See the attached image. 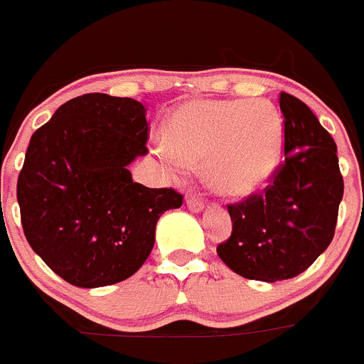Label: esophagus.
Masks as SVG:
<instances>
[{
  "label": "esophagus",
  "mask_w": 364,
  "mask_h": 364,
  "mask_svg": "<svg viewBox=\"0 0 364 364\" xmlns=\"http://www.w3.org/2000/svg\"><path fill=\"white\" fill-rule=\"evenodd\" d=\"M186 204H188V208L191 211H200L204 208V200H202V197L197 191L189 193L188 197H186Z\"/></svg>",
  "instance_id": "34e87169"
}]
</instances>
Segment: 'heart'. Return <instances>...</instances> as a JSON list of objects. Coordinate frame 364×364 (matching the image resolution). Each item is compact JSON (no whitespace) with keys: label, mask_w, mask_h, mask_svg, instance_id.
Wrapping results in <instances>:
<instances>
[{"label":"heart","mask_w":364,"mask_h":364,"mask_svg":"<svg viewBox=\"0 0 364 364\" xmlns=\"http://www.w3.org/2000/svg\"><path fill=\"white\" fill-rule=\"evenodd\" d=\"M169 142L156 154L173 167L204 166L210 184L226 197H246L268 184L281 160L284 124L264 98L197 100L167 125Z\"/></svg>","instance_id":"heart-1"}]
</instances>
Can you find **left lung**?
<instances>
[{
  "label": "left lung",
  "mask_w": 364,
  "mask_h": 364,
  "mask_svg": "<svg viewBox=\"0 0 364 364\" xmlns=\"http://www.w3.org/2000/svg\"><path fill=\"white\" fill-rule=\"evenodd\" d=\"M284 160L262 193L228 204L233 230L217 246L228 268L252 281L291 279L310 268L336 233L343 175L337 146L311 109L279 95Z\"/></svg>",
  "instance_id": "left-lung-1"
}]
</instances>
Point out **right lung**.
I'll return each mask as SVG.
<instances>
[{"instance_id": "add662e5", "label": "right lung", "mask_w": 364, "mask_h": 364, "mask_svg": "<svg viewBox=\"0 0 364 364\" xmlns=\"http://www.w3.org/2000/svg\"><path fill=\"white\" fill-rule=\"evenodd\" d=\"M146 107L89 92L58 107L31 136L18 176L28 244L63 281L98 288L146 262L160 215L182 205L173 188H146L127 169L147 154Z\"/></svg>"}]
</instances>
